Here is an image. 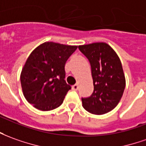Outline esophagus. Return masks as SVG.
<instances>
[{"label":"esophagus","instance_id":"obj_1","mask_svg":"<svg viewBox=\"0 0 146 146\" xmlns=\"http://www.w3.org/2000/svg\"><path fill=\"white\" fill-rule=\"evenodd\" d=\"M72 89L74 90H77L78 89H79V86L77 85V84H75V85H74V86H72Z\"/></svg>","mask_w":146,"mask_h":146}]
</instances>
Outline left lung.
<instances>
[{
	"label": "left lung",
	"mask_w": 146,
	"mask_h": 146,
	"mask_svg": "<svg viewBox=\"0 0 146 146\" xmlns=\"http://www.w3.org/2000/svg\"><path fill=\"white\" fill-rule=\"evenodd\" d=\"M79 49L90 61L94 84L91 96L82 98L83 106L96 115L108 113L117 106L125 90L121 60L113 48L104 42L79 45Z\"/></svg>",
	"instance_id": "1"
}]
</instances>
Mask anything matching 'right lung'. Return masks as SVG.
Returning <instances> with one entry per match:
<instances>
[{"mask_svg": "<svg viewBox=\"0 0 146 146\" xmlns=\"http://www.w3.org/2000/svg\"><path fill=\"white\" fill-rule=\"evenodd\" d=\"M75 45L44 42L35 48L21 73L26 100L40 110L59 107L71 86L65 82V63L77 49Z\"/></svg>", "mask_w": 146, "mask_h": 146, "instance_id": "1", "label": "right lung"}]
</instances>
